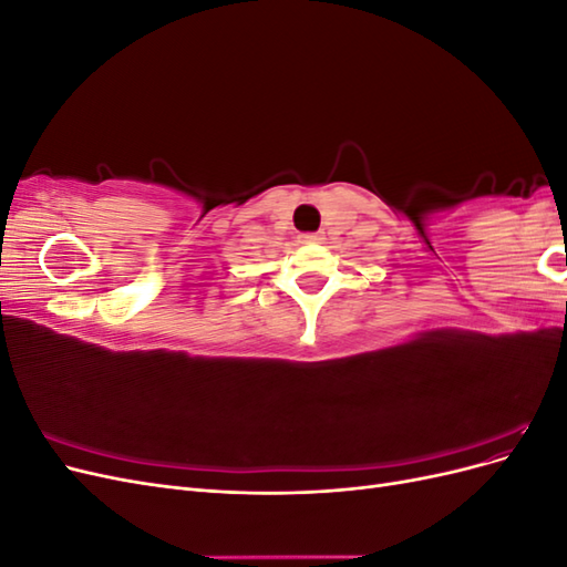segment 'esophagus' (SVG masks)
<instances>
[{
  "mask_svg": "<svg viewBox=\"0 0 567 567\" xmlns=\"http://www.w3.org/2000/svg\"><path fill=\"white\" fill-rule=\"evenodd\" d=\"M298 238H300V244H319L321 238H323V234H319V231L315 234V231H312V234H300Z\"/></svg>",
  "mask_w": 567,
  "mask_h": 567,
  "instance_id": "34e87169",
  "label": "esophagus"
}]
</instances>
